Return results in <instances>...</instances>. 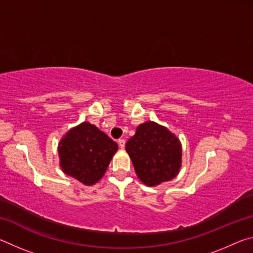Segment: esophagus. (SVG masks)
Returning <instances> with one entry per match:
<instances>
[{"instance_id":"obj_1","label":"esophagus","mask_w":253,"mask_h":253,"mask_svg":"<svg viewBox=\"0 0 253 253\" xmlns=\"http://www.w3.org/2000/svg\"><path fill=\"white\" fill-rule=\"evenodd\" d=\"M125 144H126V140L124 139V138H119L118 139V145H119V147H121V148L125 147Z\"/></svg>"}]
</instances>
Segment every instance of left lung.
<instances>
[{
  "mask_svg": "<svg viewBox=\"0 0 253 253\" xmlns=\"http://www.w3.org/2000/svg\"><path fill=\"white\" fill-rule=\"evenodd\" d=\"M137 176L148 186L168 182L181 169L182 146L168 128L147 122L137 127L126 143Z\"/></svg>",
  "mask_w": 253,
  "mask_h": 253,
  "instance_id": "8db88e82",
  "label": "left lung"
}]
</instances>
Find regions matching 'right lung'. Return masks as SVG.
Returning <instances> with one entry per match:
<instances>
[{
	"instance_id": "obj_1",
	"label": "right lung",
	"mask_w": 253,
	"mask_h": 253,
	"mask_svg": "<svg viewBox=\"0 0 253 253\" xmlns=\"http://www.w3.org/2000/svg\"><path fill=\"white\" fill-rule=\"evenodd\" d=\"M118 145L95 125L83 123L72 128L59 143L60 166L85 185L102 177Z\"/></svg>"
}]
</instances>
